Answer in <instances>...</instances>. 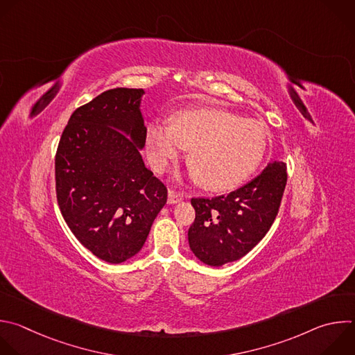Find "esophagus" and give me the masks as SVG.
<instances>
[{"mask_svg": "<svg viewBox=\"0 0 355 355\" xmlns=\"http://www.w3.org/2000/svg\"><path fill=\"white\" fill-rule=\"evenodd\" d=\"M184 199V195L182 193H178V192H174L171 189H168V203L170 205H174V203H178L180 200Z\"/></svg>", "mask_w": 355, "mask_h": 355, "instance_id": "obj_1", "label": "esophagus"}]
</instances>
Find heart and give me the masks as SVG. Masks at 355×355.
Listing matches in <instances>:
<instances>
[{"label": "heart", "mask_w": 355, "mask_h": 355, "mask_svg": "<svg viewBox=\"0 0 355 355\" xmlns=\"http://www.w3.org/2000/svg\"><path fill=\"white\" fill-rule=\"evenodd\" d=\"M266 145L262 123L221 108L180 111L171 124H149L146 134L148 156L157 171L189 149L191 174L210 191L240 187L259 166Z\"/></svg>", "instance_id": "heart-1"}]
</instances>
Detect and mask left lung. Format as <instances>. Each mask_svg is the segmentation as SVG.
Segmentation results:
<instances>
[{
	"label": "left lung",
	"instance_id": "left-lung-1",
	"mask_svg": "<svg viewBox=\"0 0 355 355\" xmlns=\"http://www.w3.org/2000/svg\"><path fill=\"white\" fill-rule=\"evenodd\" d=\"M286 182V164L272 162L257 178L227 196L193 198L196 216L188 231L193 255L214 268L245 257L272 227Z\"/></svg>",
	"mask_w": 355,
	"mask_h": 355
}]
</instances>
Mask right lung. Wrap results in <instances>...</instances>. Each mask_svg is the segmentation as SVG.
Wrapping results in <instances>:
<instances>
[{
	"label": "right lung",
	"instance_id": "obj_1",
	"mask_svg": "<svg viewBox=\"0 0 355 355\" xmlns=\"http://www.w3.org/2000/svg\"><path fill=\"white\" fill-rule=\"evenodd\" d=\"M144 89L116 87L76 108L55 156L57 200L78 241L108 263L135 257L167 202L146 168Z\"/></svg>",
	"mask_w": 355,
	"mask_h": 355
}]
</instances>
